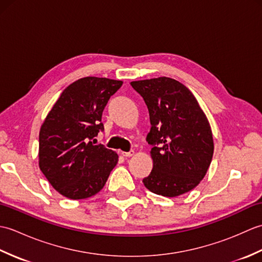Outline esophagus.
<instances>
[{
	"instance_id": "1",
	"label": "esophagus",
	"mask_w": 262,
	"mask_h": 262,
	"mask_svg": "<svg viewBox=\"0 0 262 262\" xmlns=\"http://www.w3.org/2000/svg\"><path fill=\"white\" fill-rule=\"evenodd\" d=\"M121 154H122V157H125V158H130V157H133V155H134V151H129V152H121Z\"/></svg>"
}]
</instances>
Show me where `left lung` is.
I'll use <instances>...</instances> for the list:
<instances>
[{
    "label": "left lung",
    "mask_w": 262,
    "mask_h": 262,
    "mask_svg": "<svg viewBox=\"0 0 262 262\" xmlns=\"http://www.w3.org/2000/svg\"><path fill=\"white\" fill-rule=\"evenodd\" d=\"M151 120L148 144L153 169L143 183L149 191L178 197L192 190L207 173L214 153L210 125L187 86L161 76L133 81Z\"/></svg>",
    "instance_id": "left-lung-1"
}]
</instances>
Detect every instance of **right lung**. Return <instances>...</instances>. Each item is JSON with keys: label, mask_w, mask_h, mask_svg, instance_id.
I'll return each instance as SVG.
<instances>
[{"label": "right lung", "mask_w": 262, "mask_h": 262, "mask_svg": "<svg viewBox=\"0 0 262 262\" xmlns=\"http://www.w3.org/2000/svg\"><path fill=\"white\" fill-rule=\"evenodd\" d=\"M122 81L88 76L72 83L43 120L39 132V168L55 190L70 199L98 193L118 155L93 137L103 129L102 111Z\"/></svg>", "instance_id": "1"}]
</instances>
